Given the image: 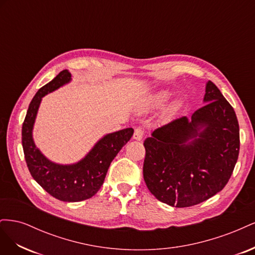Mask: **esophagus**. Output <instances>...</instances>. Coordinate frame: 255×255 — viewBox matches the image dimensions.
I'll use <instances>...</instances> for the list:
<instances>
[{
	"instance_id": "1",
	"label": "esophagus",
	"mask_w": 255,
	"mask_h": 255,
	"mask_svg": "<svg viewBox=\"0 0 255 255\" xmlns=\"http://www.w3.org/2000/svg\"><path fill=\"white\" fill-rule=\"evenodd\" d=\"M143 135H144L143 129H142L141 128H137L135 129V132H134L133 138H134V139H136V140H141Z\"/></svg>"
}]
</instances>
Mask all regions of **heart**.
<instances>
[{"label": "heart", "mask_w": 255, "mask_h": 255, "mask_svg": "<svg viewBox=\"0 0 255 255\" xmlns=\"http://www.w3.org/2000/svg\"><path fill=\"white\" fill-rule=\"evenodd\" d=\"M170 96H171L170 91L160 90V91L157 92V94H155V95L153 96L150 104L153 107H159L161 105H164L168 101V99L170 98Z\"/></svg>", "instance_id": "obj_1"}]
</instances>
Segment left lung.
Returning <instances> with one entry per match:
<instances>
[{
    "mask_svg": "<svg viewBox=\"0 0 255 255\" xmlns=\"http://www.w3.org/2000/svg\"><path fill=\"white\" fill-rule=\"evenodd\" d=\"M203 105L154 129L143 142V179L151 194L174 207L201 203L223 189L239 153L233 107L208 81Z\"/></svg>",
    "mask_w": 255,
    "mask_h": 255,
    "instance_id": "obj_1",
    "label": "left lung"
}]
</instances>
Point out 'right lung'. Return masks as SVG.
I'll return each mask as SVG.
<instances>
[{
  "instance_id": "1",
  "label": "right lung",
  "mask_w": 255,
  "mask_h": 255,
  "mask_svg": "<svg viewBox=\"0 0 255 255\" xmlns=\"http://www.w3.org/2000/svg\"><path fill=\"white\" fill-rule=\"evenodd\" d=\"M71 76L68 70H63L37 91L22 126V146L30 174L45 191L60 201L79 202L95 196L101 188L111 163L133 136L134 129L128 128L106 134L78 163L61 165L45 157L33 139L37 113L42 98L68 84Z\"/></svg>"
}]
</instances>
